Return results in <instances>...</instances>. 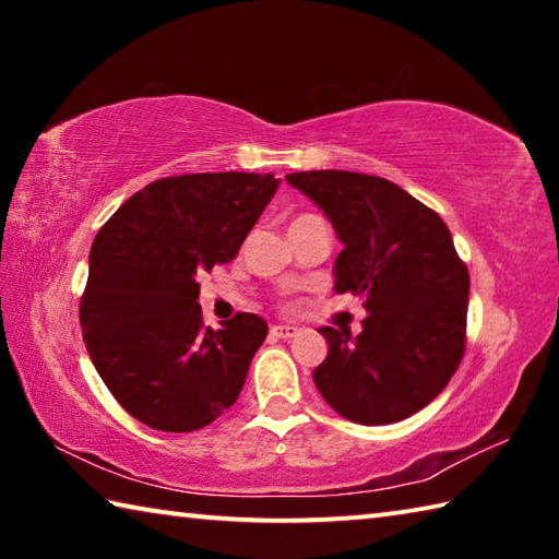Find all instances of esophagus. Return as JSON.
I'll use <instances>...</instances> for the list:
<instances>
[{
  "label": "esophagus",
  "instance_id": "1",
  "mask_svg": "<svg viewBox=\"0 0 559 559\" xmlns=\"http://www.w3.org/2000/svg\"><path fill=\"white\" fill-rule=\"evenodd\" d=\"M271 335L273 337H293V335H298V328L296 325H273Z\"/></svg>",
  "mask_w": 559,
  "mask_h": 559
}]
</instances>
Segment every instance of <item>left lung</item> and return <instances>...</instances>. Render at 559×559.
<instances>
[{"instance_id":"1","label":"left lung","mask_w":559,"mask_h":559,"mask_svg":"<svg viewBox=\"0 0 559 559\" xmlns=\"http://www.w3.org/2000/svg\"><path fill=\"white\" fill-rule=\"evenodd\" d=\"M335 226L345 249L335 290L365 298L362 333L320 328L323 400L365 427L402 421L437 400L466 349L468 269L449 226L384 177L345 169L288 175Z\"/></svg>"}]
</instances>
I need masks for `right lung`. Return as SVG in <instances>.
I'll list each match as a JSON object with an SVG mask.
<instances>
[{"label": "right lung", "mask_w": 559, "mask_h": 559, "mask_svg": "<svg viewBox=\"0 0 559 559\" xmlns=\"http://www.w3.org/2000/svg\"><path fill=\"white\" fill-rule=\"evenodd\" d=\"M257 173L163 177L130 197L91 246L81 330L122 409L159 431H197L236 402L269 335L236 313L204 328L197 276L229 263L276 194Z\"/></svg>", "instance_id": "obj_1"}]
</instances>
